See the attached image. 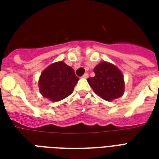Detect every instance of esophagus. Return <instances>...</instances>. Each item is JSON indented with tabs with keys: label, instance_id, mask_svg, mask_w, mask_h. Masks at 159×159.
Wrapping results in <instances>:
<instances>
[{
	"label": "esophagus",
	"instance_id": "esophagus-1",
	"mask_svg": "<svg viewBox=\"0 0 159 159\" xmlns=\"http://www.w3.org/2000/svg\"><path fill=\"white\" fill-rule=\"evenodd\" d=\"M82 77H83V78H88V77H89V74H88V73H85Z\"/></svg>",
	"mask_w": 159,
	"mask_h": 159
}]
</instances>
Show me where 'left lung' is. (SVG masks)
Segmentation results:
<instances>
[{"instance_id": "1", "label": "left lung", "mask_w": 159, "mask_h": 159, "mask_svg": "<svg viewBox=\"0 0 159 159\" xmlns=\"http://www.w3.org/2000/svg\"><path fill=\"white\" fill-rule=\"evenodd\" d=\"M94 76L88 78V83L93 92L103 100L111 101L124 93V79L122 71L109 62H100L94 69Z\"/></svg>"}]
</instances>
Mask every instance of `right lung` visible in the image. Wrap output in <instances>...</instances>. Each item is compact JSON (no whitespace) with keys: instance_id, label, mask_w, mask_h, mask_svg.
<instances>
[{"instance_id":"right-lung-1","label":"right lung","mask_w":159,"mask_h":159,"mask_svg":"<svg viewBox=\"0 0 159 159\" xmlns=\"http://www.w3.org/2000/svg\"><path fill=\"white\" fill-rule=\"evenodd\" d=\"M78 80L74 70L64 61L52 63L41 73L40 93L50 101L57 102L71 94Z\"/></svg>"}]
</instances>
